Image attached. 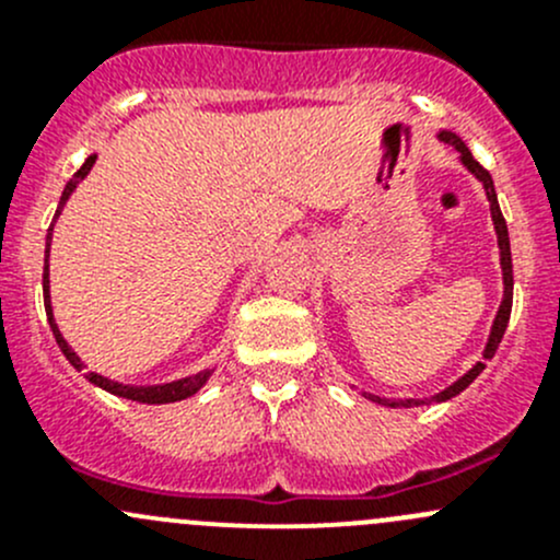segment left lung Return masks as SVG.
<instances>
[{
    "label": "left lung",
    "instance_id": "obj_1",
    "mask_svg": "<svg viewBox=\"0 0 560 560\" xmlns=\"http://www.w3.org/2000/svg\"><path fill=\"white\" fill-rule=\"evenodd\" d=\"M436 138L442 140V143H450L453 149L457 151V162H460L463 167H466L468 173L474 175V178L482 184L485 189V197H488L490 202V219H493V228H495V238H499V259H501V281H504V295H501V306L499 312H495V319L493 325H490V332H488V341H485V349H482V360H477V363L471 365V369L466 371L463 376H457L450 387H444L442 393L431 395V398H385V395H374V393H365L363 395L369 400H374V404L380 406H389V409H411V406H425V404H442V400H450L455 398V395H460L463 389L471 385L474 380H477L479 374L485 371V363H488L490 358L495 354V349H499L501 338H504V330H506V322H510V314H512V287H515V276H512V252H510V233H506V222H504V213H501L499 208V197H495V186H493V178H490V173L485 171L482 165H479L477 160L471 156V151H468V145L463 143L460 138H457L455 132H450V129H439Z\"/></svg>",
    "mask_w": 560,
    "mask_h": 560
}]
</instances>
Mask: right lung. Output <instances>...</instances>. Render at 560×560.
Masks as SVG:
<instances>
[{
	"label": "right lung",
	"instance_id": "1",
	"mask_svg": "<svg viewBox=\"0 0 560 560\" xmlns=\"http://www.w3.org/2000/svg\"><path fill=\"white\" fill-rule=\"evenodd\" d=\"M94 162H97V154H89L86 162H83V165H81V171L72 175L70 180H67L65 191H61L59 208H56V217H54V222H50L48 235H45L43 298H45V314H48V325H50V330H54V338H56V343H59V349H61V352H65V358L70 360L72 369L83 371V376H86V380L92 382L94 387L105 389V393H110V395H118V398L138 400V404H175V400H184V398H189V395H195L197 389H200L202 385H206L208 380H211V374H213V371H217V369H202V371H197V374L180 376V380H173V382H160V385H127V382L107 380V376L97 374V371H89V365L83 363L81 358H78L75 349H72L70 343L65 341V336H61L59 325H56V319H54V303H50V268H48L50 241H54V224H56V219H59L61 208H65L67 200H70V197H72V191L78 189V184H81V180L89 175V171H92V167H94Z\"/></svg>",
	"mask_w": 560,
	"mask_h": 560
}]
</instances>
